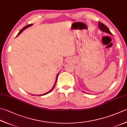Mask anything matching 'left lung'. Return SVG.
Listing matches in <instances>:
<instances>
[{"label":"left lung","mask_w":127,"mask_h":127,"mask_svg":"<svg viewBox=\"0 0 127 127\" xmlns=\"http://www.w3.org/2000/svg\"><path fill=\"white\" fill-rule=\"evenodd\" d=\"M98 28L102 31L106 32V33H107L112 34L111 32V31H110V30L108 29V27H107L106 25H105L101 23V22H98ZM83 92L85 93V92H84V91H83Z\"/></svg>","instance_id":"left-lung-1"}]
</instances>
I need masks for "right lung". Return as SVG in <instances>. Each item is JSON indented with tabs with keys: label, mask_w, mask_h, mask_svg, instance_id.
Returning <instances> with one entry per match:
<instances>
[{
	"label": "right lung",
	"mask_w": 127,
	"mask_h": 127,
	"mask_svg": "<svg viewBox=\"0 0 127 127\" xmlns=\"http://www.w3.org/2000/svg\"><path fill=\"white\" fill-rule=\"evenodd\" d=\"M33 24H30V25H27V26H25L23 29H21L20 31V32H19V33L17 34V35L16 36V37L17 36H19L21 32L23 31L24 30H25L26 29H27V28H28V27H30V26H31ZM58 74H59V73L57 74V77H56V82H55V84H54V86H53V88H52L51 90H50V91H49L48 92H47V93H45V94H42V95H37V96H43V95H46V94H48V93H51V92L54 89V86H55V85H56V82H57V78H58ZM32 95V94H31Z\"/></svg>",
	"instance_id": "add662e5"
}]
</instances>
